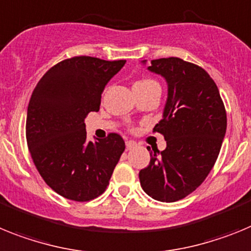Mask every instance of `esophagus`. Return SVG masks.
I'll list each match as a JSON object with an SVG mask.
<instances>
[{
    "mask_svg": "<svg viewBox=\"0 0 251 251\" xmlns=\"http://www.w3.org/2000/svg\"><path fill=\"white\" fill-rule=\"evenodd\" d=\"M134 148H136V143H135V141H132V140L126 141V149L131 150V149H134Z\"/></svg>",
    "mask_w": 251,
    "mask_h": 251,
    "instance_id": "1",
    "label": "esophagus"
}]
</instances>
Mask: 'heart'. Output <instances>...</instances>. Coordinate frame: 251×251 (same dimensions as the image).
<instances>
[{
  "label": "heart",
  "mask_w": 251,
  "mask_h": 251,
  "mask_svg": "<svg viewBox=\"0 0 251 251\" xmlns=\"http://www.w3.org/2000/svg\"><path fill=\"white\" fill-rule=\"evenodd\" d=\"M151 83H155V82L151 79H143V80H139V82H136L135 84H151Z\"/></svg>",
  "instance_id": "heart-1"
}]
</instances>
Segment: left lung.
Segmentation results:
<instances>
[{
	"instance_id": "1",
	"label": "left lung",
	"mask_w": 251,
	"mask_h": 251,
	"mask_svg": "<svg viewBox=\"0 0 251 251\" xmlns=\"http://www.w3.org/2000/svg\"><path fill=\"white\" fill-rule=\"evenodd\" d=\"M148 69L168 84L163 119L154 127L167 148L150 152L139 178L151 198L176 202L201 186L215 165L226 134L225 106L210 74L193 63L172 56L151 60Z\"/></svg>"
}]
</instances>
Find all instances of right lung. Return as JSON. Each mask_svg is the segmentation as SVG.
Masks as SVG:
<instances>
[{"label":"right lung","instance_id":"1","mask_svg":"<svg viewBox=\"0 0 251 251\" xmlns=\"http://www.w3.org/2000/svg\"><path fill=\"white\" fill-rule=\"evenodd\" d=\"M126 60L74 56L58 63L35 87L26 140L43 179L58 195L86 202L102 195L125 150L119 134L87 141L84 119L97 112L108 80Z\"/></svg>","mask_w":251,"mask_h":251}]
</instances>
